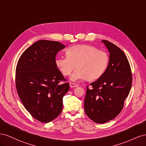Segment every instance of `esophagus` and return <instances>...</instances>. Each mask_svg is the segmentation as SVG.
Here are the masks:
<instances>
[{
    "label": "esophagus",
    "mask_w": 146,
    "mask_h": 146,
    "mask_svg": "<svg viewBox=\"0 0 146 146\" xmlns=\"http://www.w3.org/2000/svg\"><path fill=\"white\" fill-rule=\"evenodd\" d=\"M69 85H70V88H75V87H77V86H78V85H76V84L72 83H71V82L69 83Z\"/></svg>",
    "instance_id": "1"
}]
</instances>
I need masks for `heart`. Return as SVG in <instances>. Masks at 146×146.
<instances>
[{"label":"heart","instance_id":"heart-1","mask_svg":"<svg viewBox=\"0 0 146 146\" xmlns=\"http://www.w3.org/2000/svg\"><path fill=\"white\" fill-rule=\"evenodd\" d=\"M66 56H56V67L64 76H70V80L77 82L87 78L93 80L100 77L107 69L110 56L107 53L99 50L96 47L86 44H77L69 47Z\"/></svg>","mask_w":146,"mask_h":146}]
</instances>
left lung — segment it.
Listing matches in <instances>:
<instances>
[{
  "label": "left lung",
  "mask_w": 146,
  "mask_h": 146,
  "mask_svg": "<svg viewBox=\"0 0 146 146\" xmlns=\"http://www.w3.org/2000/svg\"><path fill=\"white\" fill-rule=\"evenodd\" d=\"M110 53L107 69L100 77L87 87L84 108L90 119L104 123L121 111L130 92L132 76L130 64L120 48L108 41H102Z\"/></svg>",
  "instance_id": "obj_1"
}]
</instances>
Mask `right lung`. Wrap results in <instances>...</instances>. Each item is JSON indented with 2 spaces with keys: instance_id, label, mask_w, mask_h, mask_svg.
<instances>
[{
  "instance_id": "add662e5",
  "label": "right lung",
  "mask_w": 146,
  "mask_h": 146,
  "mask_svg": "<svg viewBox=\"0 0 146 146\" xmlns=\"http://www.w3.org/2000/svg\"><path fill=\"white\" fill-rule=\"evenodd\" d=\"M65 46L58 41L39 40L21 55L16 69V86L24 107L36 120L48 123L63 109L69 83L56 67L57 52Z\"/></svg>"
}]
</instances>
